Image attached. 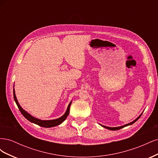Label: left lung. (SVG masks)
<instances>
[{
    "label": "left lung",
    "mask_w": 158,
    "mask_h": 158,
    "mask_svg": "<svg viewBox=\"0 0 158 158\" xmlns=\"http://www.w3.org/2000/svg\"><path fill=\"white\" fill-rule=\"evenodd\" d=\"M142 113H143V112H142ZM142 113L140 114L139 116H138V117L135 119V120H134L133 121H132V122H131V123H128V124H126V125H123V126L117 127H106V126H104V125H100V124H99V125H101L102 127H104V128H107V129H109V130H111V131H117V130H119V129L123 128H124V127H127V126H129V125H132L133 123H135L136 121H138V119H139V118L141 117Z\"/></svg>",
    "instance_id": "obj_1"
}]
</instances>
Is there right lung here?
<instances>
[{
    "label": "right lung",
    "mask_w": 158,
    "mask_h": 158,
    "mask_svg": "<svg viewBox=\"0 0 158 158\" xmlns=\"http://www.w3.org/2000/svg\"><path fill=\"white\" fill-rule=\"evenodd\" d=\"M13 95H14V101H15L19 110H20V112L23 115V117H24L26 119H27L28 121H30L31 123L36 124V125H39L40 127H45V128H51V127L58 126V125H60L62 123H63L64 121V120L66 118V117H68L69 114L70 107L71 106L72 101L69 104L68 107H67V109H66V111H65L64 114H63V116H61L60 117H59L58 118L52 119V120H41V119H40V118H35L33 116H32L31 114H30L29 113H27L26 111H25V110L20 106V103H18V99H17L16 96L15 89H14V88H13Z\"/></svg>",
    "instance_id": "right-lung-1"
}]
</instances>
